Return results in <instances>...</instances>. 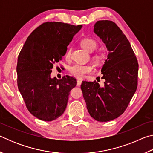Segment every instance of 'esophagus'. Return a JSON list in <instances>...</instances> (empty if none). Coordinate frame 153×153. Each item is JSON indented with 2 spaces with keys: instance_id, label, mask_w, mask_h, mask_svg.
Masks as SVG:
<instances>
[{
  "instance_id": "obj_1",
  "label": "esophagus",
  "mask_w": 153,
  "mask_h": 153,
  "mask_svg": "<svg viewBox=\"0 0 153 153\" xmlns=\"http://www.w3.org/2000/svg\"><path fill=\"white\" fill-rule=\"evenodd\" d=\"M82 80L81 79H77V86H79L80 85H81V84H82Z\"/></svg>"
}]
</instances>
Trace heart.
<instances>
[{
  "label": "heart",
  "mask_w": 153,
  "mask_h": 153,
  "mask_svg": "<svg viewBox=\"0 0 153 153\" xmlns=\"http://www.w3.org/2000/svg\"><path fill=\"white\" fill-rule=\"evenodd\" d=\"M80 44H81L82 48L85 51L89 52V53L94 51L96 48L97 47V41L90 38H84V39L82 40ZM69 56H70V51H68L66 53V57L69 58ZM93 59H94V60L96 62L100 63L102 59V55L100 54H96V55L93 56ZM94 67L91 65L76 63L69 67V71L74 76L81 78V77H84L86 74L91 73V72L94 71Z\"/></svg>",
  "instance_id": "obj_1"
}]
</instances>
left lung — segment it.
Instances as JSON below:
<instances>
[{
    "label": "left lung",
    "instance_id": "left-lung-1",
    "mask_svg": "<svg viewBox=\"0 0 153 153\" xmlns=\"http://www.w3.org/2000/svg\"><path fill=\"white\" fill-rule=\"evenodd\" d=\"M94 32L108 51L101 69L104 86L83 81V97L90 116L100 122L117 118L128 107L138 86V63L129 40L115 23L98 21Z\"/></svg>",
    "mask_w": 153,
    "mask_h": 153
}]
</instances>
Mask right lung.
<instances>
[{"label": "right lung", "instance_id": "obj_1", "mask_svg": "<svg viewBox=\"0 0 153 153\" xmlns=\"http://www.w3.org/2000/svg\"><path fill=\"white\" fill-rule=\"evenodd\" d=\"M82 25L45 22L28 36L18 56L17 86L26 107L33 116L53 121L65 110L69 92L76 86L74 77L51 78L53 65L65 55L67 46Z\"/></svg>", "mask_w": 153, "mask_h": 153}]
</instances>
